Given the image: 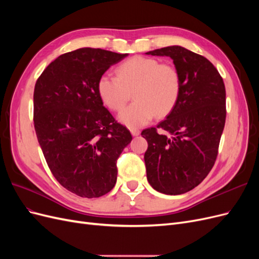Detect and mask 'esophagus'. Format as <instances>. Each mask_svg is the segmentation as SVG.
Wrapping results in <instances>:
<instances>
[{
	"mask_svg": "<svg viewBox=\"0 0 259 259\" xmlns=\"http://www.w3.org/2000/svg\"><path fill=\"white\" fill-rule=\"evenodd\" d=\"M131 133L133 136H138L140 134V131L138 128H131Z\"/></svg>",
	"mask_w": 259,
	"mask_h": 259,
	"instance_id": "esophagus-1",
	"label": "esophagus"
}]
</instances>
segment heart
I'll use <instances>...</instances> for the list:
<instances>
[{
  "mask_svg": "<svg viewBox=\"0 0 259 259\" xmlns=\"http://www.w3.org/2000/svg\"><path fill=\"white\" fill-rule=\"evenodd\" d=\"M103 103L117 111L127 103L133 92L135 101L120 112L119 120L128 127H139L154 115L173 111L182 92V79L176 67L150 58L136 56L116 69V76L103 74L97 83Z\"/></svg>",
  "mask_w": 259,
  "mask_h": 259,
  "instance_id": "heart-1",
  "label": "heart"
}]
</instances>
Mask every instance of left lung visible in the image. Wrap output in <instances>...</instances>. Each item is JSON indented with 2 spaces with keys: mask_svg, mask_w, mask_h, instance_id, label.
Masks as SVG:
<instances>
[{
  "mask_svg": "<svg viewBox=\"0 0 259 259\" xmlns=\"http://www.w3.org/2000/svg\"><path fill=\"white\" fill-rule=\"evenodd\" d=\"M146 54L170 57L182 79L173 111L156 127L142 132L148 142L147 179L161 193L183 194L201 184L214 166L226 122L225 84L208 59L182 46ZM158 128L169 135H159Z\"/></svg>",
  "mask_w": 259,
  "mask_h": 259,
  "instance_id": "left-lung-1",
  "label": "left lung"
}]
</instances>
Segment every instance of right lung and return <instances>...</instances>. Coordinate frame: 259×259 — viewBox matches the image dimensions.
I'll return each instance as SVG.
<instances>
[{"label": "right lung", "instance_id": "add662e5", "mask_svg": "<svg viewBox=\"0 0 259 259\" xmlns=\"http://www.w3.org/2000/svg\"><path fill=\"white\" fill-rule=\"evenodd\" d=\"M126 56L79 49L52 61L35 83L33 121L46 163L62 187L82 198L112 189L116 161L132 140L97 92L99 77Z\"/></svg>", "mask_w": 259, "mask_h": 259}]
</instances>
